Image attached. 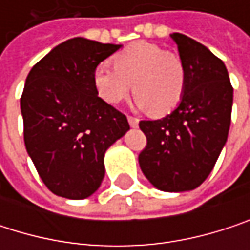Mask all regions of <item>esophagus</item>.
Masks as SVG:
<instances>
[{"label": "esophagus", "mask_w": 250, "mask_h": 250, "mask_svg": "<svg viewBox=\"0 0 250 250\" xmlns=\"http://www.w3.org/2000/svg\"><path fill=\"white\" fill-rule=\"evenodd\" d=\"M127 120H128V125H131V127H137V125H139V119H137V117H131V116H128V117H127Z\"/></svg>", "instance_id": "34e87169"}]
</instances>
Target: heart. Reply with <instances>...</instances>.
<instances>
[{
    "mask_svg": "<svg viewBox=\"0 0 250 250\" xmlns=\"http://www.w3.org/2000/svg\"><path fill=\"white\" fill-rule=\"evenodd\" d=\"M113 65L98 66L92 75L94 88L105 103L120 104L131 88L137 107L158 116L171 113L181 103L187 72L174 52L155 43L136 42L114 58Z\"/></svg>",
    "mask_w": 250,
    "mask_h": 250,
    "instance_id": "1",
    "label": "heart"
}]
</instances>
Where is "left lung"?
Listing matches in <instances>:
<instances>
[{
	"label": "left lung",
	"instance_id": "left-lung-1",
	"mask_svg": "<svg viewBox=\"0 0 250 250\" xmlns=\"http://www.w3.org/2000/svg\"><path fill=\"white\" fill-rule=\"evenodd\" d=\"M185 66V92L171 114L142 120L147 139L139 165L161 191L181 192L200 187L213 171L230 128L233 86L222 59L194 39L174 33Z\"/></svg>",
	"mask_w": 250,
	"mask_h": 250
}]
</instances>
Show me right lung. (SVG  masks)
<instances>
[{
    "mask_svg": "<svg viewBox=\"0 0 250 250\" xmlns=\"http://www.w3.org/2000/svg\"><path fill=\"white\" fill-rule=\"evenodd\" d=\"M120 47L69 39L27 75L20 100L25 149L44 185L59 197L92 195L105 174V150L130 128L92 82L97 66Z\"/></svg>",
    "mask_w": 250,
    "mask_h": 250,
    "instance_id": "obj_1",
    "label": "right lung"
}]
</instances>
